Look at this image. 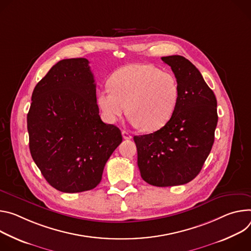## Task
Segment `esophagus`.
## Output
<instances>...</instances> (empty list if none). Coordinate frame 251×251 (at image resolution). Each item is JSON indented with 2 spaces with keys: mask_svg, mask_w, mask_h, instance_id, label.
Listing matches in <instances>:
<instances>
[{
  "mask_svg": "<svg viewBox=\"0 0 251 251\" xmlns=\"http://www.w3.org/2000/svg\"><path fill=\"white\" fill-rule=\"evenodd\" d=\"M122 134H123V137L125 138V140H130V138L132 137L131 134H130L129 132L126 131V130H123V131H122Z\"/></svg>",
  "mask_w": 251,
  "mask_h": 251,
  "instance_id": "34e87169",
  "label": "esophagus"
}]
</instances>
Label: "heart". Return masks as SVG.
<instances>
[{"label": "heart", "mask_w": 251, "mask_h": 251, "mask_svg": "<svg viewBox=\"0 0 251 251\" xmlns=\"http://www.w3.org/2000/svg\"><path fill=\"white\" fill-rule=\"evenodd\" d=\"M97 94L103 118L115 123L127 109L129 122L146 131L161 128L173 117L179 97L176 76L169 72L142 64L118 70Z\"/></svg>", "instance_id": "1"}]
</instances>
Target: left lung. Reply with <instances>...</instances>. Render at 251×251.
I'll return each instance as SVG.
<instances>
[{"label": "left lung", "instance_id": "left-lung-1", "mask_svg": "<svg viewBox=\"0 0 251 251\" xmlns=\"http://www.w3.org/2000/svg\"><path fill=\"white\" fill-rule=\"evenodd\" d=\"M177 80L178 101L160 129L133 136L137 165L145 181L154 186L181 185L202 169L217 125V101L201 72L181 55L162 57Z\"/></svg>", "mask_w": 251, "mask_h": 251}]
</instances>
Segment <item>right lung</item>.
I'll return each instance as SVG.
<instances>
[{"label":"right lung","instance_id":"obj_1","mask_svg":"<svg viewBox=\"0 0 251 251\" xmlns=\"http://www.w3.org/2000/svg\"><path fill=\"white\" fill-rule=\"evenodd\" d=\"M89 63L77 58L55 64L35 87L26 117L32 157L62 192L95 188L123 142L120 128L100 120Z\"/></svg>","mask_w":251,"mask_h":251}]
</instances>
